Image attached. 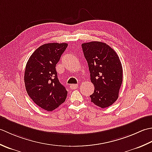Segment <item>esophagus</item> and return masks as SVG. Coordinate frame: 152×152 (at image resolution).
<instances>
[{
    "label": "esophagus",
    "instance_id": "1",
    "mask_svg": "<svg viewBox=\"0 0 152 152\" xmlns=\"http://www.w3.org/2000/svg\"><path fill=\"white\" fill-rule=\"evenodd\" d=\"M77 87H78V85H71L69 86V88L72 90H75Z\"/></svg>",
    "mask_w": 152,
    "mask_h": 152
}]
</instances>
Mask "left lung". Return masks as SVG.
<instances>
[{
	"label": "left lung",
	"instance_id": "1",
	"mask_svg": "<svg viewBox=\"0 0 152 152\" xmlns=\"http://www.w3.org/2000/svg\"><path fill=\"white\" fill-rule=\"evenodd\" d=\"M87 61L91 80L94 86L91 102L102 108L110 106L119 97L123 81V67L118 55L104 42L92 41L82 44Z\"/></svg>",
	"mask_w": 152,
	"mask_h": 152
}]
</instances>
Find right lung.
Instances as JSON below:
<instances>
[{
  "label": "right lung",
  "mask_w": 152,
  "mask_h": 152,
  "mask_svg": "<svg viewBox=\"0 0 152 152\" xmlns=\"http://www.w3.org/2000/svg\"><path fill=\"white\" fill-rule=\"evenodd\" d=\"M67 43H47L37 49L27 61L24 74L26 91L42 109L53 111L65 102L67 91L59 81L56 66Z\"/></svg>",
  "instance_id": "add662e5"
}]
</instances>
